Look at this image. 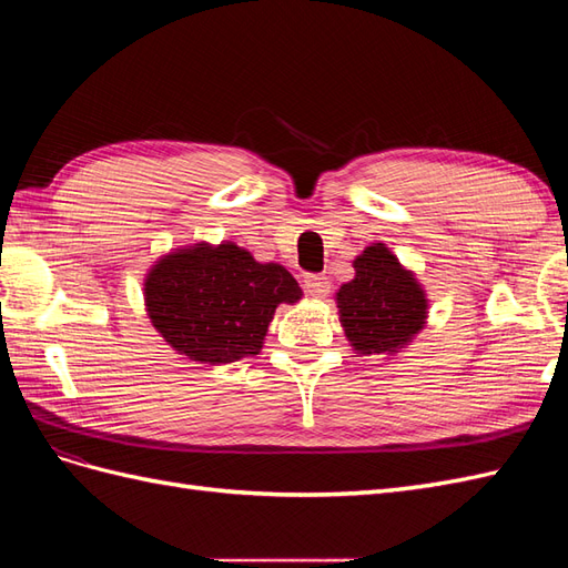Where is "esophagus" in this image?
Instances as JSON below:
<instances>
[{
	"label": "esophagus",
	"instance_id": "obj_1",
	"mask_svg": "<svg viewBox=\"0 0 568 568\" xmlns=\"http://www.w3.org/2000/svg\"><path fill=\"white\" fill-rule=\"evenodd\" d=\"M303 286H305V291L313 298H324L326 294H329V288H332L329 277H324V274H305Z\"/></svg>",
	"mask_w": 568,
	"mask_h": 568
}]
</instances>
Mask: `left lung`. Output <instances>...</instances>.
Masks as SVG:
<instances>
[{
    "label": "left lung",
    "instance_id": "1",
    "mask_svg": "<svg viewBox=\"0 0 568 568\" xmlns=\"http://www.w3.org/2000/svg\"><path fill=\"white\" fill-rule=\"evenodd\" d=\"M355 277L336 291L338 322L359 355L407 348L428 317L426 291L386 244H372L355 261Z\"/></svg>",
    "mask_w": 568,
    "mask_h": 568
}]
</instances>
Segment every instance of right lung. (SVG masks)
<instances>
[{"label": "right lung", "instance_id": "add662e5", "mask_svg": "<svg viewBox=\"0 0 568 568\" xmlns=\"http://www.w3.org/2000/svg\"><path fill=\"white\" fill-rule=\"evenodd\" d=\"M301 298L303 291L286 267L257 263L234 242L175 248L144 277L151 324L170 348L201 365L257 355L274 311Z\"/></svg>", "mask_w": 568, "mask_h": 568}]
</instances>
